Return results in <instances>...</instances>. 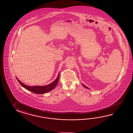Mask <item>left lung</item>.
I'll use <instances>...</instances> for the list:
<instances>
[{
    "label": "left lung",
    "mask_w": 133,
    "mask_h": 133,
    "mask_svg": "<svg viewBox=\"0 0 133 133\" xmlns=\"http://www.w3.org/2000/svg\"><path fill=\"white\" fill-rule=\"evenodd\" d=\"M82 85H83V86H84L85 88H87V89H89V88H88V87H86L85 85H83V84H82Z\"/></svg>",
    "instance_id": "1"
}]
</instances>
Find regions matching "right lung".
Segmentation results:
<instances>
[{
    "label": "right lung",
    "mask_w": 133,
    "mask_h": 133,
    "mask_svg": "<svg viewBox=\"0 0 133 133\" xmlns=\"http://www.w3.org/2000/svg\"><path fill=\"white\" fill-rule=\"evenodd\" d=\"M59 74H60V73H59V74H58L57 79H56L54 81H53L51 84L47 85L46 86H27V85H26L24 84L23 83L21 82L16 77V78L22 87H24L25 89L28 90L30 91L33 92L34 93H35V94H44V93L49 92V91L52 90L55 88L56 86L57 85L58 82V81H59Z\"/></svg>",
    "instance_id": "obj_1"
}]
</instances>
